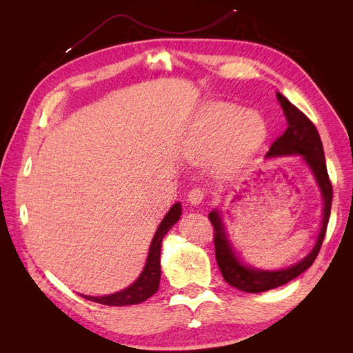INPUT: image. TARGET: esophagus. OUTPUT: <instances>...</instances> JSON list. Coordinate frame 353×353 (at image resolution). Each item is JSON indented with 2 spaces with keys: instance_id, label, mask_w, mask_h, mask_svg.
Wrapping results in <instances>:
<instances>
[{
  "instance_id": "1",
  "label": "esophagus",
  "mask_w": 353,
  "mask_h": 353,
  "mask_svg": "<svg viewBox=\"0 0 353 353\" xmlns=\"http://www.w3.org/2000/svg\"><path fill=\"white\" fill-rule=\"evenodd\" d=\"M205 194H206L205 188L193 187L188 191V201L191 203V205H200L203 199H205Z\"/></svg>"
}]
</instances>
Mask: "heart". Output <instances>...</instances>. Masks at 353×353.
<instances>
[{"label": "heart", "mask_w": 353, "mask_h": 353, "mask_svg": "<svg viewBox=\"0 0 353 353\" xmlns=\"http://www.w3.org/2000/svg\"><path fill=\"white\" fill-rule=\"evenodd\" d=\"M266 137V125L254 110H241L228 101L208 103L197 116L188 154L201 160L215 152L221 174H232L248 160Z\"/></svg>", "instance_id": "heart-1"}]
</instances>
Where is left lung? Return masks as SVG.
I'll return each instance as SVG.
<instances>
[{"mask_svg": "<svg viewBox=\"0 0 353 353\" xmlns=\"http://www.w3.org/2000/svg\"><path fill=\"white\" fill-rule=\"evenodd\" d=\"M276 97H279V101L284 110L285 119H287V128L283 132V135H280L271 144L270 152L266 154V157L301 154L305 159V162L309 165V168H311L316 183L319 188H321V193H323V199H324L323 227H321V231H319L315 248L302 262H299L297 265L292 266V268L283 270V271H272V272L258 271V270L249 268V266L241 265L236 259L234 252L231 250V245L228 244L219 215L216 212H210L209 221L213 227L215 256H216V262L222 272L223 280H225L230 285L248 293H261L266 290H272V288H276L288 281H292L297 275H301L314 263L325 237V231H327L328 219H330V210H331V200H333V187H331V181L327 172L324 148L315 125L302 110H299L294 104L288 101L284 95L276 92Z\"/></svg>", "mask_w": 353, "mask_h": 353, "instance_id": "obj_1", "label": "left lung"}]
</instances>
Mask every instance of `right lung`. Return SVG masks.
I'll use <instances>...</instances> for the list:
<instances>
[{
  "instance_id": "add662e5",
  "label": "right lung",
  "mask_w": 353,
  "mask_h": 353,
  "mask_svg": "<svg viewBox=\"0 0 353 353\" xmlns=\"http://www.w3.org/2000/svg\"><path fill=\"white\" fill-rule=\"evenodd\" d=\"M179 216H181V205L179 203H175V205L166 213L163 221L160 222V225L153 237V241L150 244V250H148L144 270L132 285L125 288L122 292H117L114 294L103 296V297H92V296H83V294L81 296L88 299L91 302H97L108 306L137 305L147 301L148 297H152L157 292L159 283H160V248H162V240L166 236V232L175 225Z\"/></svg>"
}]
</instances>
